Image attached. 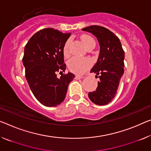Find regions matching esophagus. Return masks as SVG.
Segmentation results:
<instances>
[{
    "mask_svg": "<svg viewBox=\"0 0 151 151\" xmlns=\"http://www.w3.org/2000/svg\"><path fill=\"white\" fill-rule=\"evenodd\" d=\"M84 77H85L84 76H81V75H76L75 76L76 79H81V78H84Z\"/></svg>",
    "mask_w": 151,
    "mask_h": 151,
    "instance_id": "esophagus-1",
    "label": "esophagus"
}]
</instances>
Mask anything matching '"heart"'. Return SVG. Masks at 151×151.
<instances>
[{
  "mask_svg": "<svg viewBox=\"0 0 151 151\" xmlns=\"http://www.w3.org/2000/svg\"><path fill=\"white\" fill-rule=\"evenodd\" d=\"M81 40L84 43L85 45L87 48L94 45L95 46V42L94 39L92 37L87 35H83L81 36ZM70 40H67L65 42L63 47V53L65 56H68L70 54ZM91 65V62L88 58H77V57H73L72 58L68 63V69L71 72L74 73L81 75L83 74L89 68V67Z\"/></svg>",
  "mask_w": 151,
  "mask_h": 151,
  "instance_id": "1",
  "label": "heart"
}]
</instances>
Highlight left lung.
Instances as JSON below:
<instances>
[{
	"label": "left lung",
	"mask_w": 151,
	"mask_h": 151,
	"mask_svg": "<svg viewBox=\"0 0 151 151\" xmlns=\"http://www.w3.org/2000/svg\"><path fill=\"white\" fill-rule=\"evenodd\" d=\"M82 30L93 33L99 43V58L91 70V73L97 74L99 81L96 90L88 93V96L95 104L104 106L116 96L124 73V51L119 38L106 27L91 25Z\"/></svg>",
	"instance_id": "left-lung-1"
}]
</instances>
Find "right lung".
<instances>
[{
    "label": "right lung",
    "instance_id": "obj_1",
    "mask_svg": "<svg viewBox=\"0 0 151 151\" xmlns=\"http://www.w3.org/2000/svg\"><path fill=\"white\" fill-rule=\"evenodd\" d=\"M71 33H63L53 28L35 33L25 46L23 64L25 78L35 97L42 105L56 107L65 99L67 88L75 76L73 73H57L66 70L64 45Z\"/></svg>",
    "mask_w": 151,
    "mask_h": 151
}]
</instances>
